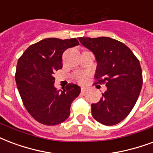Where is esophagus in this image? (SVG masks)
I'll return each mask as SVG.
<instances>
[{
    "label": "esophagus",
    "instance_id": "1",
    "mask_svg": "<svg viewBox=\"0 0 153 153\" xmlns=\"http://www.w3.org/2000/svg\"><path fill=\"white\" fill-rule=\"evenodd\" d=\"M81 91H82V92H86L87 91V88H84V87H82L81 88Z\"/></svg>",
    "mask_w": 153,
    "mask_h": 153
}]
</instances>
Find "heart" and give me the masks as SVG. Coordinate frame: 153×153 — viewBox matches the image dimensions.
Returning a JSON list of instances; mask_svg holds the SVG:
<instances>
[{"instance_id": "1", "label": "heart", "mask_w": 153, "mask_h": 153, "mask_svg": "<svg viewBox=\"0 0 153 153\" xmlns=\"http://www.w3.org/2000/svg\"><path fill=\"white\" fill-rule=\"evenodd\" d=\"M87 78V74L83 73H79L76 75V79L79 82H83Z\"/></svg>"}]
</instances>
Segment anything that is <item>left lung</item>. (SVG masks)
<instances>
[{
  "mask_svg": "<svg viewBox=\"0 0 153 153\" xmlns=\"http://www.w3.org/2000/svg\"><path fill=\"white\" fill-rule=\"evenodd\" d=\"M97 62V83H105L102 98L91 105L92 117L105 126L116 125L134 108L143 84L140 62L122 42L109 37H80Z\"/></svg>",
  "mask_w": 153,
  "mask_h": 153,
  "instance_id": "1",
  "label": "left lung"
}]
</instances>
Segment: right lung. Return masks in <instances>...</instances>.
<instances>
[{
    "instance_id": "1",
    "label": "right lung",
    "mask_w": 153,
    "mask_h": 153,
    "mask_svg": "<svg viewBox=\"0 0 153 153\" xmlns=\"http://www.w3.org/2000/svg\"><path fill=\"white\" fill-rule=\"evenodd\" d=\"M79 45L75 38H47L28 47L18 61L15 80L20 97L28 113L41 124L57 125L70 116L71 103L81 88L69 83L56 90L53 74L62 68L63 53Z\"/></svg>"
}]
</instances>
